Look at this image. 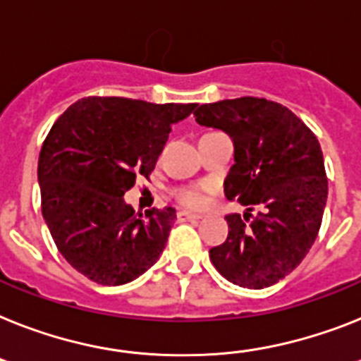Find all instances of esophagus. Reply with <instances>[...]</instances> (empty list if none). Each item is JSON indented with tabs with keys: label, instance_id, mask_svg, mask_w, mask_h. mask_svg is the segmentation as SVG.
<instances>
[{
	"label": "esophagus",
	"instance_id": "1",
	"mask_svg": "<svg viewBox=\"0 0 361 361\" xmlns=\"http://www.w3.org/2000/svg\"><path fill=\"white\" fill-rule=\"evenodd\" d=\"M177 217H178V221H199V219H202V216L188 212V210H180V212L177 214Z\"/></svg>",
	"mask_w": 361,
	"mask_h": 361
}]
</instances>
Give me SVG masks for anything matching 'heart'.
<instances>
[{
	"instance_id": "obj_1",
	"label": "heart",
	"mask_w": 361,
	"mask_h": 361,
	"mask_svg": "<svg viewBox=\"0 0 361 361\" xmlns=\"http://www.w3.org/2000/svg\"><path fill=\"white\" fill-rule=\"evenodd\" d=\"M178 199L184 202V204H190V207H199L202 202V193L199 188H184L178 192Z\"/></svg>"
}]
</instances>
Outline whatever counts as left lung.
<instances>
[{
  "mask_svg": "<svg viewBox=\"0 0 361 361\" xmlns=\"http://www.w3.org/2000/svg\"><path fill=\"white\" fill-rule=\"evenodd\" d=\"M193 114L232 138L225 195L247 207L243 217H225L228 236L210 249V260L232 284L269 288L299 266L319 234L329 195L319 142L290 109L264 97L208 103Z\"/></svg>",
  "mask_w": 361,
  "mask_h": 361,
  "instance_id": "8db88e82",
  "label": "left lung"
}]
</instances>
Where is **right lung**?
Wrapping results in <instances>:
<instances>
[{
	"instance_id": "right-lung-1",
	"label": "right lung",
	"mask_w": 361,
	"mask_h": 361,
	"mask_svg": "<svg viewBox=\"0 0 361 361\" xmlns=\"http://www.w3.org/2000/svg\"><path fill=\"white\" fill-rule=\"evenodd\" d=\"M195 106L85 97L53 123L38 159L42 216L56 249L86 279L127 284L159 260L175 208L144 216L123 195L136 175H151L171 125Z\"/></svg>"
}]
</instances>
